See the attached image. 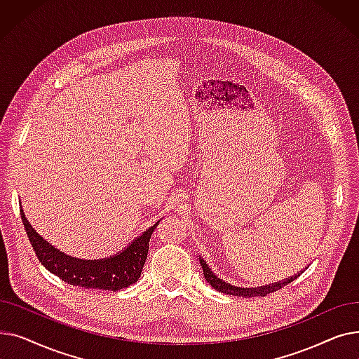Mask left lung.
I'll return each instance as SVG.
<instances>
[{
	"label": "left lung",
	"mask_w": 359,
	"mask_h": 359,
	"mask_svg": "<svg viewBox=\"0 0 359 359\" xmlns=\"http://www.w3.org/2000/svg\"><path fill=\"white\" fill-rule=\"evenodd\" d=\"M199 262H201V266H202V269H203V276H205V279L208 280V284H210L214 290H217V291H219V292H222V294H229V295L241 297V298L265 297V295H268V294H271V292H275V291H278V290H280V288H284L285 285L291 284V282H292L297 276H299V273H298V275H295V276H291L290 279H284V280H280V282L278 280V282H275V284H272V285H265V287H259V288H240V287H233V285L227 284V282H224L222 279H219V278L211 271V268L208 266V263H206L203 259H199Z\"/></svg>",
	"instance_id": "left-lung-1"
}]
</instances>
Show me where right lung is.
I'll return each instance as SVG.
<instances>
[{
    "instance_id": "add662e5",
    "label": "right lung",
    "mask_w": 359,
    "mask_h": 359,
    "mask_svg": "<svg viewBox=\"0 0 359 359\" xmlns=\"http://www.w3.org/2000/svg\"><path fill=\"white\" fill-rule=\"evenodd\" d=\"M20 214L37 259L50 273L74 287L79 285L83 288L106 290L113 292L128 288L140 279L147 260L151 234L160 224V221H157L154 225H151L140 237L130 241L126 249L115 256L100 260H83L71 257L61 250L55 249L52 244L36 233L27 221L23 210Z\"/></svg>"
}]
</instances>
